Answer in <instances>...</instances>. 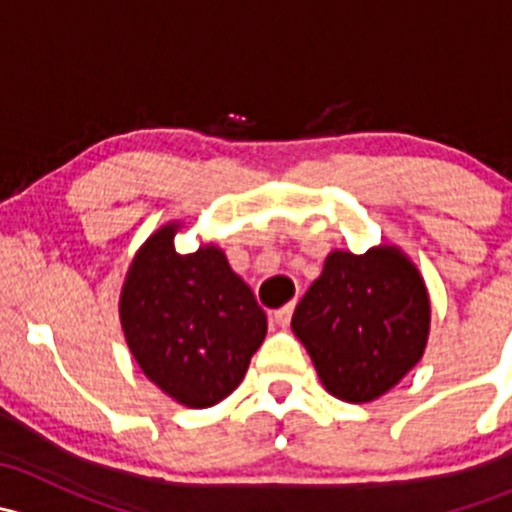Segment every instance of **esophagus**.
Masks as SVG:
<instances>
[{"label":"esophagus","instance_id":"obj_1","mask_svg":"<svg viewBox=\"0 0 512 512\" xmlns=\"http://www.w3.org/2000/svg\"><path fill=\"white\" fill-rule=\"evenodd\" d=\"M292 312H294L292 304H287V307L275 309V314H272V319H275L277 327H282V329L289 327V322H292Z\"/></svg>","mask_w":512,"mask_h":512}]
</instances>
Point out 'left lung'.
<instances>
[{
    "label": "left lung",
    "instance_id": "obj_1",
    "mask_svg": "<svg viewBox=\"0 0 512 512\" xmlns=\"http://www.w3.org/2000/svg\"><path fill=\"white\" fill-rule=\"evenodd\" d=\"M292 332L329 394L366 404L421 361L431 297L401 247L381 242L364 255L332 250L294 309Z\"/></svg>",
    "mask_w": 512,
    "mask_h": 512
}]
</instances>
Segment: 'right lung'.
Instances as JSON below:
<instances>
[{
  "mask_svg": "<svg viewBox=\"0 0 512 512\" xmlns=\"http://www.w3.org/2000/svg\"><path fill=\"white\" fill-rule=\"evenodd\" d=\"M183 220L160 225L136 250L118 299L123 337L138 369L188 409L220 404L245 379L267 334L265 309L205 242L180 255Z\"/></svg>",
  "mask_w": 512,
  "mask_h": 512,
  "instance_id": "obj_1",
  "label": "right lung"
}]
</instances>
